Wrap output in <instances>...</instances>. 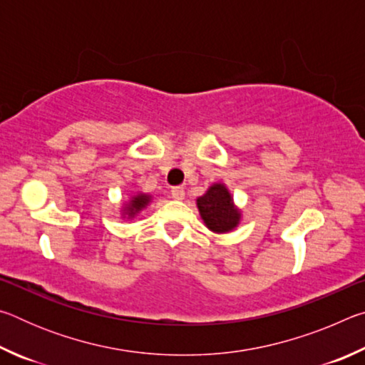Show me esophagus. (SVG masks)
Wrapping results in <instances>:
<instances>
[{"mask_svg":"<svg viewBox=\"0 0 365 365\" xmlns=\"http://www.w3.org/2000/svg\"><path fill=\"white\" fill-rule=\"evenodd\" d=\"M170 193H172V197H174V200H177V201H182L183 197H185V190L182 187L172 188Z\"/></svg>","mask_w":365,"mask_h":365,"instance_id":"1","label":"esophagus"}]
</instances>
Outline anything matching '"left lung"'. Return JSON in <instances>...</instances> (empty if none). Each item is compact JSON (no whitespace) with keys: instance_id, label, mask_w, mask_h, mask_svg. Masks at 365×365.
<instances>
[{"instance_id":"left-lung-1","label":"left lung","mask_w":365,"mask_h":365,"mask_svg":"<svg viewBox=\"0 0 365 365\" xmlns=\"http://www.w3.org/2000/svg\"><path fill=\"white\" fill-rule=\"evenodd\" d=\"M196 206L205 225L212 233H230L242 222V209L235 205L230 190L222 182L212 183L205 195L197 197Z\"/></svg>"}]
</instances>
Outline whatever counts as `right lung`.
<instances>
[{
	"mask_svg": "<svg viewBox=\"0 0 365 365\" xmlns=\"http://www.w3.org/2000/svg\"><path fill=\"white\" fill-rule=\"evenodd\" d=\"M151 202H153V195H150V193L138 191V193L130 195V197H128V200L123 202L120 207L122 219L133 220L141 211H145V209L150 206Z\"/></svg>",
	"mask_w": 365,
	"mask_h": 365,
	"instance_id": "add662e5",
	"label": "right lung"
}]
</instances>
